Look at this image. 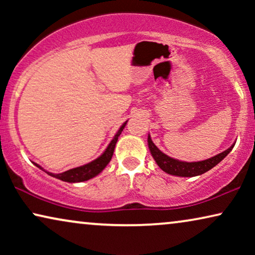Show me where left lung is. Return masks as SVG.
Here are the masks:
<instances>
[{"label": "left lung", "mask_w": 255, "mask_h": 255, "mask_svg": "<svg viewBox=\"0 0 255 255\" xmlns=\"http://www.w3.org/2000/svg\"><path fill=\"white\" fill-rule=\"evenodd\" d=\"M236 142H233V145L230 146L228 149H225L224 152L219 153V154L211 156V158L202 160V161H194V162H187V161H181V160L170 158L165 153L160 151V149L154 145V142L152 141L151 135L148 134L147 137V145L149 148V152L153 156V159L155 160L156 165L161 168L163 172L169 174V175L174 176H181V177H193L204 174L208 170L214 168L216 165H218L230 152L232 151L233 146Z\"/></svg>", "instance_id": "left-lung-1"}]
</instances>
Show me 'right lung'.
Returning a JSON list of instances; mask_svg holds the SVG:
<instances>
[{"instance_id": "obj_1", "label": "right lung", "mask_w": 255, "mask_h": 255, "mask_svg": "<svg viewBox=\"0 0 255 255\" xmlns=\"http://www.w3.org/2000/svg\"><path fill=\"white\" fill-rule=\"evenodd\" d=\"M127 123H128V121L125 122V123L122 124V127L118 128V131L116 132V134H115L113 140L110 141V144L108 145L106 151H104L102 154L99 156V158H96L95 160H93V161L86 163V165H82L80 167H75V168L68 169V170H66V172H62V173H59V174L47 172L46 169H44L43 167L38 165V163L33 162V165H36L38 168L44 170V172L48 174L50 176L55 177V179H59L61 181H65V182L76 183V182H83V181H88L90 179H93V177L99 175V174L102 172L104 168H106L108 163L110 162L111 158H113L115 147H116L118 137L121 135L122 131L124 130V128H125V125H127Z\"/></svg>"}]
</instances>
